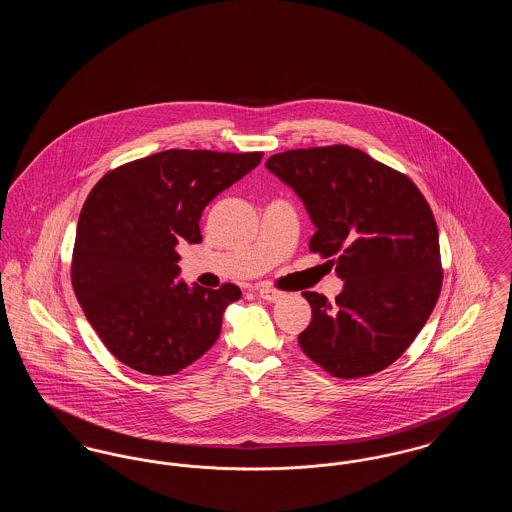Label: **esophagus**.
<instances>
[{
  "mask_svg": "<svg viewBox=\"0 0 512 512\" xmlns=\"http://www.w3.org/2000/svg\"><path fill=\"white\" fill-rule=\"evenodd\" d=\"M257 293H259L261 299L270 301V303H274V301H278L280 297H284V293L280 292V290H274V288H268V286H259Z\"/></svg>",
  "mask_w": 512,
  "mask_h": 512,
  "instance_id": "obj_1",
  "label": "esophagus"
}]
</instances>
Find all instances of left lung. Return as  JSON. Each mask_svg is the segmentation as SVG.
<instances>
[{"instance_id": "left-lung-1", "label": "left lung", "mask_w": 512, "mask_h": 512, "mask_svg": "<svg viewBox=\"0 0 512 512\" xmlns=\"http://www.w3.org/2000/svg\"><path fill=\"white\" fill-rule=\"evenodd\" d=\"M267 169L303 201L317 226L309 249L330 259L343 290L313 309L303 353L336 378L395 363L438 303L443 272L436 219L413 180L349 146L290 149Z\"/></svg>"}]
</instances>
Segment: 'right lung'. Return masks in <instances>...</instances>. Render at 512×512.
Instances as JSON below:
<instances>
[{"label": "right lung", "instance_id": "add662e5", "mask_svg": "<svg viewBox=\"0 0 512 512\" xmlns=\"http://www.w3.org/2000/svg\"><path fill=\"white\" fill-rule=\"evenodd\" d=\"M263 153L167 149L107 172L88 195L74 242V295L105 347L126 366L169 376L213 347L242 292L190 288L178 242L199 244L203 209Z\"/></svg>", "mask_w": 512, "mask_h": 512}]
</instances>
